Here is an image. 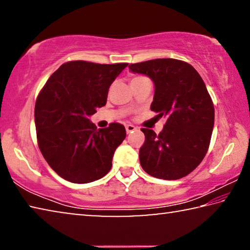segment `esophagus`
<instances>
[{"instance_id":"esophagus-1","label":"esophagus","mask_w":250,"mask_h":250,"mask_svg":"<svg viewBox=\"0 0 250 250\" xmlns=\"http://www.w3.org/2000/svg\"><path fill=\"white\" fill-rule=\"evenodd\" d=\"M135 130H137V128H135V126L132 125H125L126 133H132V132H134Z\"/></svg>"}]
</instances>
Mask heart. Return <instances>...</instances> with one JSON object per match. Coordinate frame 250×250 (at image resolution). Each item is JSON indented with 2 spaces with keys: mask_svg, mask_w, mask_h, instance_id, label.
Listing matches in <instances>:
<instances>
[{
  "mask_svg": "<svg viewBox=\"0 0 250 250\" xmlns=\"http://www.w3.org/2000/svg\"><path fill=\"white\" fill-rule=\"evenodd\" d=\"M145 77H140V76H137V77H133V79L131 80V82H135V80H140V79H143Z\"/></svg>",
  "mask_w": 250,
  "mask_h": 250,
  "instance_id": "obj_1",
  "label": "heart"
}]
</instances>
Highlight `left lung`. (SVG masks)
Listing matches in <instances>:
<instances>
[{
	"instance_id": "1",
	"label": "left lung",
	"mask_w": 250,
	"mask_h": 250,
	"mask_svg": "<svg viewBox=\"0 0 250 250\" xmlns=\"http://www.w3.org/2000/svg\"><path fill=\"white\" fill-rule=\"evenodd\" d=\"M154 83L151 110L166 117L163 130L142 128L139 151L143 170L163 180H179L198 167L208 150L214 128V104L200 74L188 62L158 58L129 65Z\"/></svg>"
}]
</instances>
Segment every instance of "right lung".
I'll list each match as a JSON object with an SVG mask.
<instances>
[{"label":"right lung","mask_w":250,"mask_h":250,"mask_svg":"<svg viewBox=\"0 0 250 250\" xmlns=\"http://www.w3.org/2000/svg\"><path fill=\"white\" fill-rule=\"evenodd\" d=\"M74 61L62 64L46 82L35 104L37 142L46 162L73 183H90L112 167V156L125 138L113 122L97 130L89 117L107 103L110 84L126 67Z\"/></svg>","instance_id":"add662e5"}]
</instances>
